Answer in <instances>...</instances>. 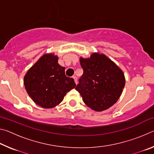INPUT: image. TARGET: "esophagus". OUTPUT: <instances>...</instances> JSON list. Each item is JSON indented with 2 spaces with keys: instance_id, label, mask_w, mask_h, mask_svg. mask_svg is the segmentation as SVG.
Listing matches in <instances>:
<instances>
[{
  "instance_id": "34e87169",
  "label": "esophagus",
  "mask_w": 154,
  "mask_h": 154,
  "mask_svg": "<svg viewBox=\"0 0 154 154\" xmlns=\"http://www.w3.org/2000/svg\"><path fill=\"white\" fill-rule=\"evenodd\" d=\"M72 78H73V79H74V81H75V83H76V84H77V83H78V82H77V78L76 77H75V76H74Z\"/></svg>"
}]
</instances>
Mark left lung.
Returning a JSON list of instances; mask_svg holds the SVG:
<instances>
[{"instance_id":"obj_1","label":"left lung","mask_w":154,"mask_h":154,"mask_svg":"<svg viewBox=\"0 0 154 154\" xmlns=\"http://www.w3.org/2000/svg\"><path fill=\"white\" fill-rule=\"evenodd\" d=\"M83 70L76 89L88 106L96 111L111 107L118 100L125 85L122 70L104 54L94 53L80 58Z\"/></svg>"}]
</instances>
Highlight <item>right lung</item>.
<instances>
[{
	"label": "right lung",
	"mask_w": 154,
	"mask_h": 154,
	"mask_svg": "<svg viewBox=\"0 0 154 154\" xmlns=\"http://www.w3.org/2000/svg\"><path fill=\"white\" fill-rule=\"evenodd\" d=\"M54 54H45L28 70L24 77L26 90L36 105L53 108L66 94L76 86L74 79L65 75V68Z\"/></svg>",
	"instance_id": "1"
}]
</instances>
